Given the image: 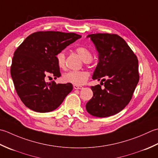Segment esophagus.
Listing matches in <instances>:
<instances>
[{"mask_svg":"<svg viewBox=\"0 0 158 158\" xmlns=\"http://www.w3.org/2000/svg\"><path fill=\"white\" fill-rule=\"evenodd\" d=\"M83 87L81 86H78V85H73V89H82Z\"/></svg>","mask_w":158,"mask_h":158,"instance_id":"34e87169","label":"esophagus"}]
</instances>
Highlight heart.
I'll use <instances>...</instances> for the list:
<instances>
[{
	"label": "heart",
	"instance_id": "1",
	"mask_svg": "<svg viewBox=\"0 0 158 158\" xmlns=\"http://www.w3.org/2000/svg\"><path fill=\"white\" fill-rule=\"evenodd\" d=\"M76 51L81 57L85 63H89L92 60V54L90 50L85 47L80 46L77 48ZM56 60L58 67L63 69L65 66V55L63 51L57 53L56 55ZM89 72L87 71H69L64 73L63 78L64 81L72 83L75 85H83L87 81L89 77Z\"/></svg>",
	"mask_w": 158,
	"mask_h": 158
}]
</instances>
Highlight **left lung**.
Instances as JSON below:
<instances>
[{
  "label": "left lung",
  "instance_id": "left-lung-1",
  "mask_svg": "<svg viewBox=\"0 0 158 158\" xmlns=\"http://www.w3.org/2000/svg\"><path fill=\"white\" fill-rule=\"evenodd\" d=\"M94 44L98 59L92 78L101 80L91 86L93 98L86 103L90 114L107 117L121 111L130 102L139 81L138 60L125 41L114 34L98 33L86 36ZM105 83H103L102 82Z\"/></svg>",
  "mask_w": 158,
  "mask_h": 158
}]
</instances>
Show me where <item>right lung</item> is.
Wrapping results in <instances>:
<instances>
[{
  "label": "right lung",
  "mask_w": 158,
  "mask_h": 158,
  "mask_svg": "<svg viewBox=\"0 0 158 158\" xmlns=\"http://www.w3.org/2000/svg\"><path fill=\"white\" fill-rule=\"evenodd\" d=\"M80 35L56 31H40L25 39L15 51L11 76L24 104L37 112L53 111L72 91L71 83L46 82V77L60 76L56 55Z\"/></svg>",
  "instance_id": "right-lung-1"
}]
</instances>
